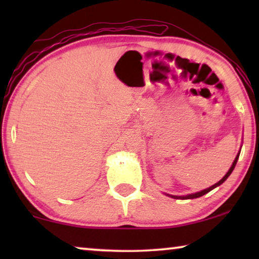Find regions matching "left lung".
<instances>
[{
	"label": "left lung",
	"instance_id": "8db88e82",
	"mask_svg": "<svg viewBox=\"0 0 259 259\" xmlns=\"http://www.w3.org/2000/svg\"><path fill=\"white\" fill-rule=\"evenodd\" d=\"M239 153H240V152H239ZM239 153L237 154V157H236L235 160H233L231 167H230L228 173H226V175H225L224 177H223V178H222L221 180H219L218 183H215L214 185L210 186V187H208V189H205V190H203V191H200V192H196V193H192V194H187V196H172V194H167V196H169L171 198H175V199H194V198H199V197H201V196H204V194H206L207 192H210V191L215 189V187H217V186L222 185V184L224 183L225 180L229 178L230 175H231L232 171H233V168H235V166H236V164H237V160H238V158H239Z\"/></svg>",
	"mask_w": 259,
	"mask_h": 259
}]
</instances>
